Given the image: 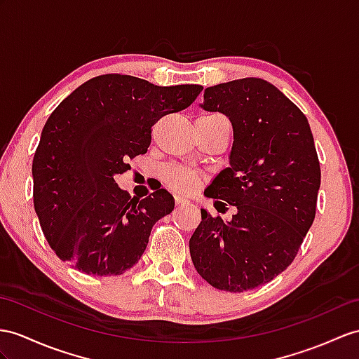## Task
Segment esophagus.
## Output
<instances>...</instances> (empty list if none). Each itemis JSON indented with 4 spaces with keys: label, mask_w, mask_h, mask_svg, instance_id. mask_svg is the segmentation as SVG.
Segmentation results:
<instances>
[{
    "label": "esophagus",
    "mask_w": 359,
    "mask_h": 359,
    "mask_svg": "<svg viewBox=\"0 0 359 359\" xmlns=\"http://www.w3.org/2000/svg\"><path fill=\"white\" fill-rule=\"evenodd\" d=\"M187 203H189V201L184 199L182 196H180V195L175 196V204H177V205H184V204H187Z\"/></svg>",
    "instance_id": "obj_1"
}]
</instances>
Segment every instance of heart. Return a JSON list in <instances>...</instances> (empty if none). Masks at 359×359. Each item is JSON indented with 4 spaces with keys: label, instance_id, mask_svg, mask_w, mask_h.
<instances>
[{
    "label": "heart",
    "instance_id": "heart-1",
    "mask_svg": "<svg viewBox=\"0 0 359 359\" xmlns=\"http://www.w3.org/2000/svg\"><path fill=\"white\" fill-rule=\"evenodd\" d=\"M161 175L165 184L170 189L180 191V194H191V191L198 189L201 181H203V178L196 172L175 164L165 165Z\"/></svg>",
    "mask_w": 359,
    "mask_h": 359
}]
</instances>
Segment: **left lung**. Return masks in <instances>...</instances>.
Returning a JSON list of instances; mask_svg holds the SVG:
<instances>
[{
	"label": "left lung",
	"instance_id": "obj_1",
	"mask_svg": "<svg viewBox=\"0 0 359 359\" xmlns=\"http://www.w3.org/2000/svg\"><path fill=\"white\" fill-rule=\"evenodd\" d=\"M201 107L225 114L234 137L230 168L205 196L238 213L225 222L201 210L191 262L217 290H255L292 264L316 217L321 170L313 137L304 114L264 79L208 86Z\"/></svg>",
	"mask_w": 359,
	"mask_h": 359
}]
</instances>
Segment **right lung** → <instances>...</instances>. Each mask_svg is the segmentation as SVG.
Returning <instances> with one entry per match:
<instances>
[{
  "label": "right lung",
  "mask_w": 359,
  "mask_h": 359,
  "mask_svg": "<svg viewBox=\"0 0 359 359\" xmlns=\"http://www.w3.org/2000/svg\"><path fill=\"white\" fill-rule=\"evenodd\" d=\"M201 85L158 86L103 74L51 112L34 152L33 204L56 256L90 276H118L143 256L152 226L173 207L168 190L130 198L114 177L146 154L152 126L190 107Z\"/></svg>",
  "instance_id": "obj_1"
}]
</instances>
